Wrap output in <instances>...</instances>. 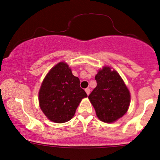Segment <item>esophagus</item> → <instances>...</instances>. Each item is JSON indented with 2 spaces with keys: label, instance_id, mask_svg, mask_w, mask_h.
I'll list each match as a JSON object with an SVG mask.
<instances>
[{
  "label": "esophagus",
  "instance_id": "esophagus-1",
  "mask_svg": "<svg viewBox=\"0 0 160 160\" xmlns=\"http://www.w3.org/2000/svg\"><path fill=\"white\" fill-rule=\"evenodd\" d=\"M85 92H86V93H87L88 95H89L90 93H91V90H90L89 88H86V89H85Z\"/></svg>",
  "mask_w": 160,
  "mask_h": 160
}]
</instances>
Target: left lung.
Segmentation results:
<instances>
[{
	"mask_svg": "<svg viewBox=\"0 0 160 160\" xmlns=\"http://www.w3.org/2000/svg\"><path fill=\"white\" fill-rule=\"evenodd\" d=\"M95 79L97 85L88 99L101 121L114 123L128 111L130 92L119 73L109 66L99 69Z\"/></svg>",
	"mask_w": 160,
	"mask_h": 160,
	"instance_id": "1",
	"label": "left lung"
}]
</instances>
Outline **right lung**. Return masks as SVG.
Instances as JSON below:
<instances>
[{"instance_id": "right-lung-1", "label": "right lung", "mask_w": 160, "mask_h": 160, "mask_svg": "<svg viewBox=\"0 0 160 160\" xmlns=\"http://www.w3.org/2000/svg\"><path fill=\"white\" fill-rule=\"evenodd\" d=\"M65 61L54 65L45 76L39 91V106L51 121L62 123L73 118L82 99L88 97Z\"/></svg>"}]
</instances>
